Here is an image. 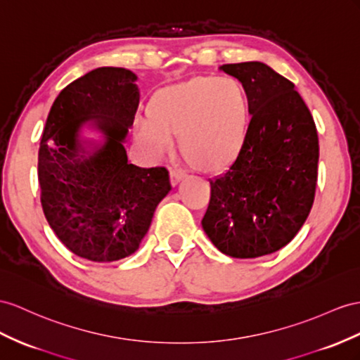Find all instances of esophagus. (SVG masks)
I'll use <instances>...</instances> for the list:
<instances>
[{"instance_id":"1","label":"esophagus","mask_w":360,"mask_h":360,"mask_svg":"<svg viewBox=\"0 0 360 360\" xmlns=\"http://www.w3.org/2000/svg\"><path fill=\"white\" fill-rule=\"evenodd\" d=\"M184 178H186V174H184L182 172L170 169V184H172L173 187H174V186H178V184H179Z\"/></svg>"}]
</instances>
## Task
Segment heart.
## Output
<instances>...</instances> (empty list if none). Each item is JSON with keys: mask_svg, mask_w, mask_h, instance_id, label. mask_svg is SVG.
I'll use <instances>...</instances> for the list:
<instances>
[{"mask_svg": "<svg viewBox=\"0 0 360 360\" xmlns=\"http://www.w3.org/2000/svg\"><path fill=\"white\" fill-rule=\"evenodd\" d=\"M136 140L152 156L170 150L173 136L193 167L219 173L240 155L250 124V101L234 79L196 76L160 89L147 105Z\"/></svg>", "mask_w": 360, "mask_h": 360, "instance_id": "heart-1", "label": "heart"}]
</instances>
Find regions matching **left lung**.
<instances>
[{"label":"left lung","instance_id":"left-lung-1","mask_svg":"<svg viewBox=\"0 0 360 360\" xmlns=\"http://www.w3.org/2000/svg\"><path fill=\"white\" fill-rule=\"evenodd\" d=\"M220 70L242 84L251 122L238 158L210 179L202 228L220 252L255 259L281 250L306 222L318 181V132L295 85L266 63Z\"/></svg>","mask_w":360,"mask_h":360}]
</instances>
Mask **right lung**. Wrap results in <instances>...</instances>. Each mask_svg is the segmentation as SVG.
<instances>
[{
  "instance_id": "right-lung-1",
  "label": "right lung",
  "mask_w": 360,
  "mask_h": 360,
  "mask_svg": "<svg viewBox=\"0 0 360 360\" xmlns=\"http://www.w3.org/2000/svg\"><path fill=\"white\" fill-rule=\"evenodd\" d=\"M136 79L115 67L86 72L60 91L44 127L38 178L45 219L71 252L91 262L134 254L172 190L164 167L127 161L124 143L140 103ZM84 125L104 141H80Z\"/></svg>"
}]
</instances>
